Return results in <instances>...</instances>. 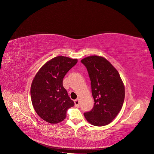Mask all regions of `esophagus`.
<instances>
[{
  "mask_svg": "<svg viewBox=\"0 0 154 154\" xmlns=\"http://www.w3.org/2000/svg\"><path fill=\"white\" fill-rule=\"evenodd\" d=\"M74 103H75V106L76 107H79V99H77L76 100H74Z\"/></svg>",
  "mask_w": 154,
  "mask_h": 154,
  "instance_id": "34e87169",
  "label": "esophagus"
}]
</instances>
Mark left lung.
<instances>
[{
    "mask_svg": "<svg viewBox=\"0 0 154 154\" xmlns=\"http://www.w3.org/2000/svg\"><path fill=\"white\" fill-rule=\"evenodd\" d=\"M91 81L94 106L84 113L86 120L95 126L111 123L122 107L125 87L117 70L106 58L91 55L81 60Z\"/></svg>",
    "mask_w": 154,
    "mask_h": 154,
    "instance_id": "obj_1",
    "label": "left lung"
}]
</instances>
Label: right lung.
I'll use <instances>...</instances> for the list:
<instances>
[{
	"label": "right lung",
	"mask_w": 154,
	"mask_h": 154,
	"mask_svg": "<svg viewBox=\"0 0 154 154\" xmlns=\"http://www.w3.org/2000/svg\"><path fill=\"white\" fill-rule=\"evenodd\" d=\"M77 61L68 57H55L45 63L34 77L30 87L32 106L45 122H61L66 118L67 110L74 106L63 86V79Z\"/></svg>",
	"instance_id": "obj_1"
}]
</instances>
